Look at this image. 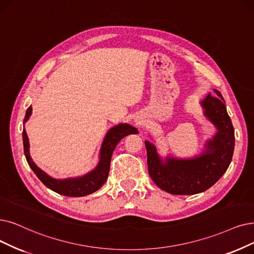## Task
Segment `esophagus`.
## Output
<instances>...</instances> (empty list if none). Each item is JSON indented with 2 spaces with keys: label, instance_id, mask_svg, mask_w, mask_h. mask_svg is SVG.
<instances>
[{
  "label": "esophagus",
  "instance_id": "34e87169",
  "mask_svg": "<svg viewBox=\"0 0 254 254\" xmlns=\"http://www.w3.org/2000/svg\"><path fill=\"white\" fill-rule=\"evenodd\" d=\"M135 122H136V124H140L141 122H143V118H141V117H137V118L135 119Z\"/></svg>",
  "mask_w": 254,
  "mask_h": 254
}]
</instances>
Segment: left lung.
I'll use <instances>...</instances> for the list:
<instances>
[{"instance_id":"8db88e82","label":"left lung","mask_w":254,"mask_h":254,"mask_svg":"<svg viewBox=\"0 0 254 254\" xmlns=\"http://www.w3.org/2000/svg\"><path fill=\"white\" fill-rule=\"evenodd\" d=\"M202 101L204 115L218 133L208 140L207 150L192 159L167 158L164 162L155 147L145 141L149 175L162 190L173 195H194L214 186L228 169L235 149V129L219 90Z\"/></svg>"}]
</instances>
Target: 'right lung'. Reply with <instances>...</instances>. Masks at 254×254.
<instances>
[{"instance_id": "add662e5", "label": "right lung", "mask_w": 254, "mask_h": 254, "mask_svg": "<svg viewBox=\"0 0 254 254\" xmlns=\"http://www.w3.org/2000/svg\"><path fill=\"white\" fill-rule=\"evenodd\" d=\"M31 113H32V107L30 106L26 111L24 123L27 122ZM132 133L137 134L138 131L136 128L130 126L128 124H120L114 128H111L108 131V133L106 134L102 144V148H101V157L97 168L94 171L89 172V173L86 174L85 176L75 178V179H65V180L53 179L50 176H48L44 171L40 170L32 161L31 157H30L29 139L25 129L23 130L24 152L30 168L32 169L35 175L47 188L64 196L83 197L98 190L105 184L109 173L111 155H113L115 148L117 147L118 143L122 138L125 137L128 134H132Z\"/></svg>"}]
</instances>
